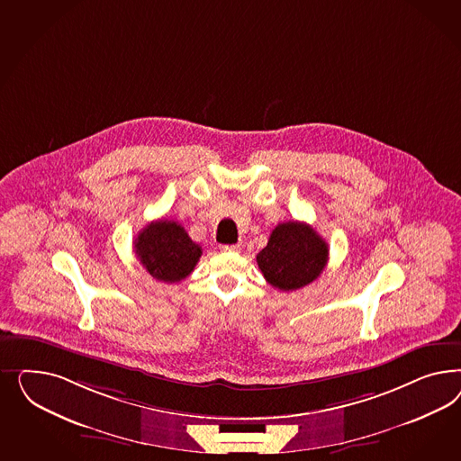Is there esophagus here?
<instances>
[{"instance_id": "34e87169", "label": "esophagus", "mask_w": 461, "mask_h": 461, "mask_svg": "<svg viewBox=\"0 0 461 461\" xmlns=\"http://www.w3.org/2000/svg\"><path fill=\"white\" fill-rule=\"evenodd\" d=\"M220 249L223 251H238L240 250V245H221Z\"/></svg>"}]
</instances>
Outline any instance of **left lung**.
<instances>
[{
    "label": "left lung",
    "instance_id": "1",
    "mask_svg": "<svg viewBox=\"0 0 461 461\" xmlns=\"http://www.w3.org/2000/svg\"><path fill=\"white\" fill-rule=\"evenodd\" d=\"M328 253V243L309 224L287 221L274 228L257 264L270 285L287 293L318 279Z\"/></svg>",
    "mask_w": 461,
    "mask_h": 461
}]
</instances>
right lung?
Masks as SVG:
<instances>
[{"label": "right lung", "mask_w": 461, "mask_h": 461, "mask_svg": "<svg viewBox=\"0 0 461 461\" xmlns=\"http://www.w3.org/2000/svg\"><path fill=\"white\" fill-rule=\"evenodd\" d=\"M135 253L154 279L172 284L194 270L203 250L182 224L158 220L147 224L135 238Z\"/></svg>", "instance_id": "right-lung-1"}]
</instances>
